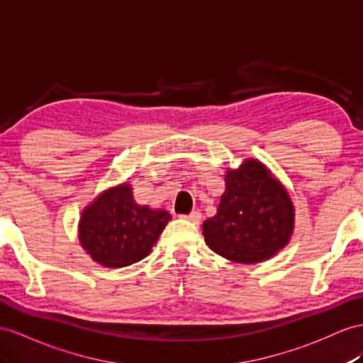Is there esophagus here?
Wrapping results in <instances>:
<instances>
[{
    "instance_id": "34e87169",
    "label": "esophagus",
    "mask_w": 363,
    "mask_h": 363,
    "mask_svg": "<svg viewBox=\"0 0 363 363\" xmlns=\"http://www.w3.org/2000/svg\"><path fill=\"white\" fill-rule=\"evenodd\" d=\"M184 219H187L189 222H193V224H199L201 222V219H202V215H201V211H191L190 215H185V216H182Z\"/></svg>"
}]
</instances>
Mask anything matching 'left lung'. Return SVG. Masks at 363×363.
Here are the masks:
<instances>
[{
    "instance_id": "8db88e82",
    "label": "left lung",
    "mask_w": 363,
    "mask_h": 363,
    "mask_svg": "<svg viewBox=\"0 0 363 363\" xmlns=\"http://www.w3.org/2000/svg\"><path fill=\"white\" fill-rule=\"evenodd\" d=\"M218 213L202 224L216 255L238 264H257L276 256L294 231V206L284 184L265 164L247 157L227 169Z\"/></svg>"
}]
</instances>
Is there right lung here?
<instances>
[{
    "mask_svg": "<svg viewBox=\"0 0 363 363\" xmlns=\"http://www.w3.org/2000/svg\"><path fill=\"white\" fill-rule=\"evenodd\" d=\"M170 219L164 208L136 203L132 184L123 182L99 193L82 210L78 239L93 262L123 268L152 253Z\"/></svg>",
    "mask_w": 363,
    "mask_h": 363,
    "instance_id": "obj_1",
    "label": "right lung"
}]
</instances>
